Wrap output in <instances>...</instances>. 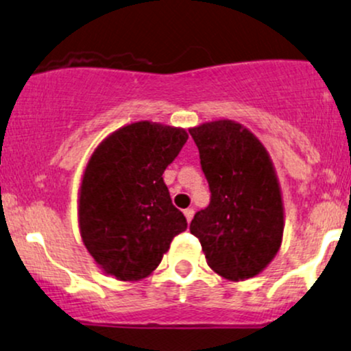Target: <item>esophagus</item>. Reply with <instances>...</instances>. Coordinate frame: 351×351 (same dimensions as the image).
Segmentation results:
<instances>
[{
	"mask_svg": "<svg viewBox=\"0 0 351 351\" xmlns=\"http://www.w3.org/2000/svg\"><path fill=\"white\" fill-rule=\"evenodd\" d=\"M184 216H186V221H188V223H191L193 216H195V209H193V208L184 209Z\"/></svg>",
	"mask_w": 351,
	"mask_h": 351,
	"instance_id": "34e87169",
	"label": "esophagus"
}]
</instances>
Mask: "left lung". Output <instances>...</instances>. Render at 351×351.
Returning <instances> with one entry per match:
<instances>
[{
    "label": "left lung",
    "mask_w": 351,
    "mask_h": 351,
    "mask_svg": "<svg viewBox=\"0 0 351 351\" xmlns=\"http://www.w3.org/2000/svg\"><path fill=\"white\" fill-rule=\"evenodd\" d=\"M199 150L211 199L193 217L209 267L229 280L257 276L274 259L284 232L279 183L263 143L231 120L189 130Z\"/></svg>",
    "instance_id": "obj_1"
}]
</instances>
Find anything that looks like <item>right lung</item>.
<instances>
[{
	"label": "right lung",
	"instance_id": "add662e5",
	"mask_svg": "<svg viewBox=\"0 0 351 351\" xmlns=\"http://www.w3.org/2000/svg\"><path fill=\"white\" fill-rule=\"evenodd\" d=\"M186 140L183 128L136 122L108 136L87 165L80 234L95 263L119 280L150 276L188 228L162 176Z\"/></svg>",
	"mask_w": 351,
	"mask_h": 351
}]
</instances>
